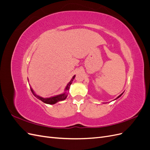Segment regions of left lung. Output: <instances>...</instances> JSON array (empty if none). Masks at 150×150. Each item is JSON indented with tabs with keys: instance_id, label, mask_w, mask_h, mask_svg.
<instances>
[{
	"instance_id": "left-lung-1",
	"label": "left lung",
	"mask_w": 150,
	"mask_h": 150,
	"mask_svg": "<svg viewBox=\"0 0 150 150\" xmlns=\"http://www.w3.org/2000/svg\"><path fill=\"white\" fill-rule=\"evenodd\" d=\"M122 94H120V96H118V97H117V98H116V99H117V98H120V96H121V95H122Z\"/></svg>"
}]
</instances>
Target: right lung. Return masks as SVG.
I'll use <instances>...</instances> for the list:
<instances>
[{
	"label": "right lung",
	"instance_id": "obj_1",
	"mask_svg": "<svg viewBox=\"0 0 150 150\" xmlns=\"http://www.w3.org/2000/svg\"><path fill=\"white\" fill-rule=\"evenodd\" d=\"M75 78V76H74L73 77H72V79L71 80L70 82L67 84L66 88V91H69V87L71 84H72V81H73V79H74ZM30 90L32 93H33V94L34 95V96L37 98L38 99H39V100L42 101V102H44V103H46V104H56V103H57L58 101H62V100H64V99L67 98V93H64L63 94H59V95H57V96H52V97H51V98H43L42 97L40 96H38V95H36L34 91L33 90L32 88H30Z\"/></svg>",
	"mask_w": 150,
	"mask_h": 150
}]
</instances>
